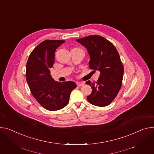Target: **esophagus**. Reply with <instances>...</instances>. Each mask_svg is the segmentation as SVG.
Instances as JSON below:
<instances>
[{
	"label": "esophagus",
	"instance_id": "obj_1",
	"mask_svg": "<svg viewBox=\"0 0 154 154\" xmlns=\"http://www.w3.org/2000/svg\"><path fill=\"white\" fill-rule=\"evenodd\" d=\"M77 85L78 87H82V86L84 85V83L80 82H77Z\"/></svg>",
	"mask_w": 154,
	"mask_h": 154
}]
</instances>
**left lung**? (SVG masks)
Listing matches in <instances>:
<instances>
[{
	"instance_id": "left-lung-1",
	"label": "left lung",
	"mask_w": 154,
	"mask_h": 154,
	"mask_svg": "<svg viewBox=\"0 0 154 154\" xmlns=\"http://www.w3.org/2000/svg\"><path fill=\"white\" fill-rule=\"evenodd\" d=\"M87 50L89 68L100 72L97 82H86L92 91L87 99L97 106L109 105L121 87L124 67L117 49L108 40L99 35H91L76 39Z\"/></svg>"
}]
</instances>
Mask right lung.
<instances>
[{"label":"right lung","mask_w":154,"mask_h":154,"mask_svg":"<svg viewBox=\"0 0 154 154\" xmlns=\"http://www.w3.org/2000/svg\"><path fill=\"white\" fill-rule=\"evenodd\" d=\"M64 40H45L30 54L26 66V79L32 94L38 103L49 111L66 106L71 91L77 87L74 82H58L50 75L56 49Z\"/></svg>","instance_id":"1"}]
</instances>
